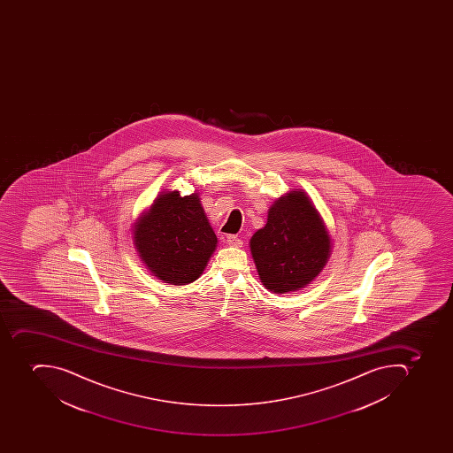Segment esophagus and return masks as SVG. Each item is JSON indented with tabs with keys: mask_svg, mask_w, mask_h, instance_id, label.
I'll return each instance as SVG.
<instances>
[{
	"mask_svg": "<svg viewBox=\"0 0 453 453\" xmlns=\"http://www.w3.org/2000/svg\"><path fill=\"white\" fill-rule=\"evenodd\" d=\"M226 245L234 246V248H241L243 245V241L238 236L229 235L226 236Z\"/></svg>",
	"mask_w": 453,
	"mask_h": 453,
	"instance_id": "obj_1",
	"label": "esophagus"
}]
</instances>
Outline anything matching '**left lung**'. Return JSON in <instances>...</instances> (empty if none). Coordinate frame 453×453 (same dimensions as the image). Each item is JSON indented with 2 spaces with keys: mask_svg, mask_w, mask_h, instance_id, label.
I'll list each match as a JSON object with an SVG mask.
<instances>
[{
  "mask_svg": "<svg viewBox=\"0 0 453 453\" xmlns=\"http://www.w3.org/2000/svg\"><path fill=\"white\" fill-rule=\"evenodd\" d=\"M259 280L272 293L296 292L311 285L332 257V235L311 196L293 189L279 196L264 228L250 238Z\"/></svg>",
  "mask_w": 453,
  "mask_h": 453,
  "instance_id": "obj_1",
  "label": "left lung"
}]
</instances>
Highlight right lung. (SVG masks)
<instances>
[{
    "label": "right lung",
    "mask_w": 453,
    "mask_h": 453,
    "mask_svg": "<svg viewBox=\"0 0 453 453\" xmlns=\"http://www.w3.org/2000/svg\"><path fill=\"white\" fill-rule=\"evenodd\" d=\"M132 235L147 271L175 286L200 278L218 243L200 194L180 191H161L133 224Z\"/></svg>",
    "instance_id": "add662e5"
}]
</instances>
